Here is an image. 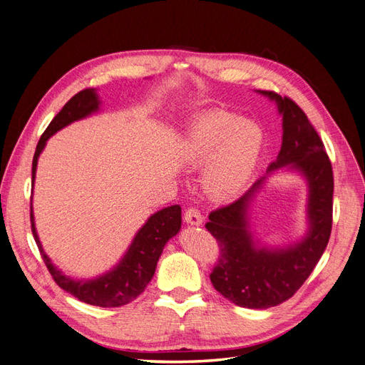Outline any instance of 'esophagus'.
Here are the masks:
<instances>
[{"instance_id":"esophagus-1","label":"esophagus","mask_w":365,"mask_h":365,"mask_svg":"<svg viewBox=\"0 0 365 365\" xmlns=\"http://www.w3.org/2000/svg\"><path fill=\"white\" fill-rule=\"evenodd\" d=\"M184 220L190 225H201L202 224V215L197 207H187L184 212Z\"/></svg>"}]
</instances>
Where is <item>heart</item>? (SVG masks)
<instances>
[{
	"label": "heart",
	"instance_id": "heart-1",
	"mask_svg": "<svg viewBox=\"0 0 365 365\" xmlns=\"http://www.w3.org/2000/svg\"><path fill=\"white\" fill-rule=\"evenodd\" d=\"M262 145L260 129L227 113H207L192 121L182 138V157L201 165L204 182L215 196L236 195L245 184Z\"/></svg>",
	"mask_w": 365,
	"mask_h": 365
}]
</instances>
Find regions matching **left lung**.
Instances as JSON below:
<instances>
[{
    "label": "left lung",
    "mask_w": 365,
    "mask_h": 365,
    "mask_svg": "<svg viewBox=\"0 0 365 365\" xmlns=\"http://www.w3.org/2000/svg\"><path fill=\"white\" fill-rule=\"evenodd\" d=\"M262 94L277 102L283 115L282 149L268 170L291 165L304 173L311 189V231L300 244L286 250L268 251L254 247L247 230V208L263 178L237 201L208 215L205 228L219 248L210 280L227 300L250 309L277 306L302 288L327 247L334 212V170L323 140L292 98L274 91Z\"/></svg>",
    "instance_id": "1"
}]
</instances>
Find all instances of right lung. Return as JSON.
Segmentation results:
<instances>
[{
    "mask_svg": "<svg viewBox=\"0 0 365 365\" xmlns=\"http://www.w3.org/2000/svg\"><path fill=\"white\" fill-rule=\"evenodd\" d=\"M97 108L98 101L94 88H86V90L79 91L65 103V106L61 109L59 114L51 120V123L46 130H43V134L38 141V146L31 163L33 182H35L38 157L43 146H46L47 140L56 130L70 125L71 121L83 118L88 114L97 111ZM30 222L31 233L39 248L42 260L46 263L48 272L51 274L53 280L56 282L59 288L74 295L77 300L88 304L101 307H118L134 302L135 298L146 289V286L152 280L153 274H155L157 262L161 256L165 242L178 233L181 228V207L172 205L160 210L155 215H152L148 222L143 225V228L137 233L134 242H132V245L126 252V256L118 263V267L102 275V277L88 282H77L70 277H65L59 269L53 267L38 239L35 220H33L31 202Z\"/></svg>",
    "mask_w": 365,
    "mask_h": 365,
    "instance_id": "add662e5",
    "label": "right lung"
}]
</instances>
